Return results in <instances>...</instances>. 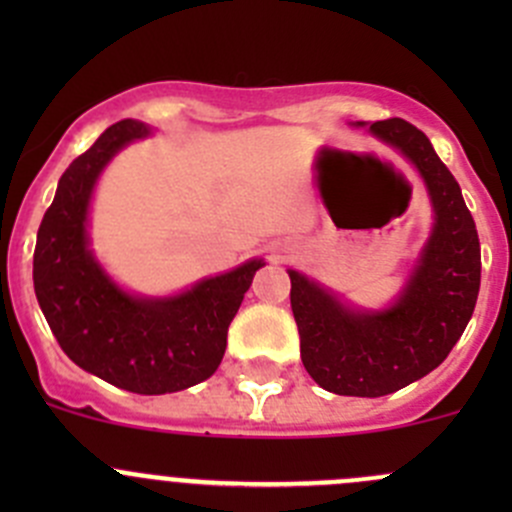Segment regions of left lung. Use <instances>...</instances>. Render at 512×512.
Wrapping results in <instances>:
<instances>
[{
  "instance_id": "8db88e82",
  "label": "left lung",
  "mask_w": 512,
  "mask_h": 512,
  "mask_svg": "<svg viewBox=\"0 0 512 512\" xmlns=\"http://www.w3.org/2000/svg\"><path fill=\"white\" fill-rule=\"evenodd\" d=\"M369 128L399 148L426 180L436 225L421 262L386 312H354L294 270L289 302L309 376L332 394L376 399L426 376L456 347L476 309L480 242L461 188L426 133L404 118Z\"/></svg>"
}]
</instances>
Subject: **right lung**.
Returning a JSON list of instances; mask_svg holds the SVG:
<instances>
[{
	"instance_id": "obj_1",
	"label": "right lung",
	"mask_w": 512,
	"mask_h": 512,
	"mask_svg": "<svg viewBox=\"0 0 512 512\" xmlns=\"http://www.w3.org/2000/svg\"><path fill=\"white\" fill-rule=\"evenodd\" d=\"M143 136V123H113L64 170L36 235L34 292L56 342L76 366L118 389L153 396L215 374L227 327L265 262L250 260L168 299L131 297L103 275L86 237L91 190L113 153Z\"/></svg>"
}]
</instances>
